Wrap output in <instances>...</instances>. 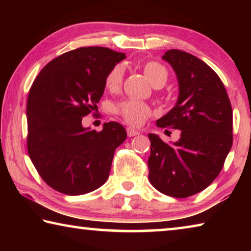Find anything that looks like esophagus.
<instances>
[{"mask_svg": "<svg viewBox=\"0 0 251 251\" xmlns=\"http://www.w3.org/2000/svg\"><path fill=\"white\" fill-rule=\"evenodd\" d=\"M126 131H127V135H128V137H133V136L141 134V133H139V130L133 128V127H127Z\"/></svg>", "mask_w": 251, "mask_h": 251, "instance_id": "1", "label": "esophagus"}]
</instances>
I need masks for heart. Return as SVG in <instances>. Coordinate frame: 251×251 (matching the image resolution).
Masks as SVG:
<instances>
[{"label": "heart", "mask_w": 251, "mask_h": 251, "mask_svg": "<svg viewBox=\"0 0 251 251\" xmlns=\"http://www.w3.org/2000/svg\"><path fill=\"white\" fill-rule=\"evenodd\" d=\"M144 74L148 80L156 87L163 86L166 83L168 73L165 67L158 62L150 61L143 66ZM124 70L122 65L114 66L109 71L105 78V86L110 92H116L121 88L123 83ZM116 114L122 117V120L131 126H138L143 124L151 116V108L142 101L128 100L122 101L116 106Z\"/></svg>", "instance_id": "obj_1"}]
</instances>
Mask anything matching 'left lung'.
<instances>
[{"label":"left lung","mask_w":251,"mask_h":251,"mask_svg":"<svg viewBox=\"0 0 251 251\" xmlns=\"http://www.w3.org/2000/svg\"><path fill=\"white\" fill-rule=\"evenodd\" d=\"M163 58L177 75L179 97L156 125L180 129V138L168 145L148 134V179L167 196L186 198L205 189L222 172L232 146V108L222 79L205 62L179 50H167Z\"/></svg>","instance_id":"8db88e82"}]
</instances>
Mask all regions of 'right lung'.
Masks as SVG:
<instances>
[{
	"label": "right lung",
	"instance_id": "right-lung-1",
	"mask_svg": "<svg viewBox=\"0 0 251 251\" xmlns=\"http://www.w3.org/2000/svg\"><path fill=\"white\" fill-rule=\"evenodd\" d=\"M125 57L101 46L79 48L52 59L33 82L27 151L42 179L56 192L83 195L107 180L126 130L116 122L91 130L82 121L97 107L109 71Z\"/></svg>",
	"mask_w": 251,
	"mask_h": 251
}]
</instances>
